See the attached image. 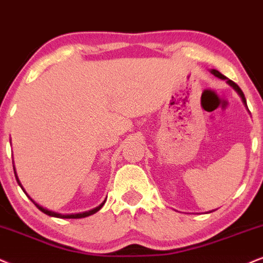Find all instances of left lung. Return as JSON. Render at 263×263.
Returning <instances> with one entry per match:
<instances>
[{
	"label": "left lung",
	"instance_id": "8db88e82",
	"mask_svg": "<svg viewBox=\"0 0 263 263\" xmlns=\"http://www.w3.org/2000/svg\"><path fill=\"white\" fill-rule=\"evenodd\" d=\"M210 72L212 75H215L216 78H218V79H221V80H226V82H227V84L231 86V87H233V89L235 92L238 93L239 96H240V98H241V101H242V103H244V105H245V108L248 109V105H247V99H245V96H244V93H242V91L240 89V87H239V86L235 84V82H233L232 81V80H229V79H227L226 78L224 75H222L220 71H217V70H215V69H211L210 70ZM249 110V109H248Z\"/></svg>",
	"mask_w": 263,
	"mask_h": 263
}]
</instances>
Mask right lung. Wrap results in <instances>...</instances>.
I'll return each mask as SVG.
<instances>
[{
	"label": "right lung",
	"mask_w": 263,
	"mask_h": 263,
	"mask_svg": "<svg viewBox=\"0 0 263 263\" xmlns=\"http://www.w3.org/2000/svg\"><path fill=\"white\" fill-rule=\"evenodd\" d=\"M13 168H14V175H15L16 182H18V184L21 185L23 191H24V188H23V185H22V183H21V181H19L18 176H16V172H15V167H14V165H13ZM24 193H26V192L24 191ZM29 198H30V197H29ZM30 200H31L32 202H34V204L36 205V208H37L40 211H42L43 214H46V215H48V216H52V217H58V218H84V217H87V216H91V215H93V214H96V212L101 210V209L103 208V205H104V202H105V200H107V199H105V200L103 201L101 205H98L97 208L92 209V210H89V211H85V212H80V214H70V215H62V214H58V212H54V211H49V210H47V209L42 208L41 205L36 204V202H35L34 200H32L31 198H30Z\"/></svg>",
	"instance_id": "right-lung-1"
}]
</instances>
